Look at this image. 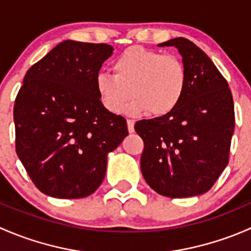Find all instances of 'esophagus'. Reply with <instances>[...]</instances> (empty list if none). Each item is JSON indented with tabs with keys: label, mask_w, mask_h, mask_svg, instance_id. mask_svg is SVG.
Wrapping results in <instances>:
<instances>
[{
	"label": "esophagus",
	"mask_w": 251,
	"mask_h": 251,
	"mask_svg": "<svg viewBox=\"0 0 251 251\" xmlns=\"http://www.w3.org/2000/svg\"><path fill=\"white\" fill-rule=\"evenodd\" d=\"M127 130L130 133L135 132V121L130 120V119L127 120Z\"/></svg>",
	"instance_id": "34e87169"
}]
</instances>
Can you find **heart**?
<instances>
[{"label":"heart","instance_id":"heart-1","mask_svg":"<svg viewBox=\"0 0 251 251\" xmlns=\"http://www.w3.org/2000/svg\"><path fill=\"white\" fill-rule=\"evenodd\" d=\"M113 70L114 74L100 72L95 78L100 102L110 113H121L132 96L127 107L131 115H168L186 92V67L175 55L133 46L116 57Z\"/></svg>","mask_w":251,"mask_h":251}]
</instances>
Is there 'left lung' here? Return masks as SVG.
Returning a JSON list of instances; mask_svg holds the SVG:
<instances>
[{"instance_id":"obj_1","label":"left lung","mask_w":251,"mask_h":251,"mask_svg":"<svg viewBox=\"0 0 251 251\" xmlns=\"http://www.w3.org/2000/svg\"><path fill=\"white\" fill-rule=\"evenodd\" d=\"M158 46L177 48L187 70V87L174 111L135 125L144 142L141 171L161 196H201L228 164L233 98L221 73L193 42L177 37Z\"/></svg>"}]
</instances>
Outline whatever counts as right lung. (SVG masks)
<instances>
[{"mask_svg":"<svg viewBox=\"0 0 251 251\" xmlns=\"http://www.w3.org/2000/svg\"><path fill=\"white\" fill-rule=\"evenodd\" d=\"M114 48L65 40L25 74L14 103L16 149L35 186L77 199L103 182L108 154L128 135L103 107L95 78Z\"/></svg>","mask_w":251,"mask_h":251,"instance_id":"obj_1","label":"right lung"}]
</instances>
